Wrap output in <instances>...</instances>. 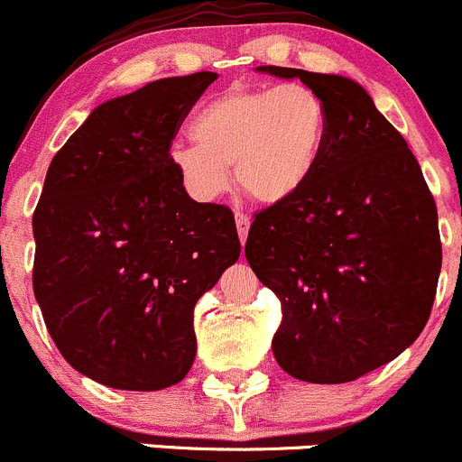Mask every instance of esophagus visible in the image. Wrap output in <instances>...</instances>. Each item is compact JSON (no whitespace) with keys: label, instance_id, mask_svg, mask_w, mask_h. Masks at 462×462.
I'll list each match as a JSON object with an SVG mask.
<instances>
[{"label":"esophagus","instance_id":"obj_1","mask_svg":"<svg viewBox=\"0 0 462 462\" xmlns=\"http://www.w3.org/2000/svg\"><path fill=\"white\" fill-rule=\"evenodd\" d=\"M236 226H237V236H240V242L245 245L246 240V233H249V226H251V220L246 213H236Z\"/></svg>","mask_w":462,"mask_h":462}]
</instances>
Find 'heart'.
Instances as JSON below:
<instances>
[{
	"instance_id": "1",
	"label": "heart",
	"mask_w": 462,
	"mask_h": 462,
	"mask_svg": "<svg viewBox=\"0 0 462 462\" xmlns=\"http://www.w3.org/2000/svg\"><path fill=\"white\" fill-rule=\"evenodd\" d=\"M195 143L171 148V162L193 198H220L237 186L260 204H282L312 180L328 136V109L303 85L231 89L193 118Z\"/></svg>"
}]
</instances>
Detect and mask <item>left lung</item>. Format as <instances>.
Masks as SVG:
<instances>
[{
	"mask_svg": "<svg viewBox=\"0 0 462 462\" xmlns=\"http://www.w3.org/2000/svg\"><path fill=\"white\" fill-rule=\"evenodd\" d=\"M300 78L328 109L312 180L254 216L246 263L281 300L278 366L312 384H344L395 359L424 330L442 264L438 211L404 136L344 76Z\"/></svg>",
	"mask_w": 462,
	"mask_h": 462,
	"instance_id": "left-lung-1",
	"label": "left lung"
}]
</instances>
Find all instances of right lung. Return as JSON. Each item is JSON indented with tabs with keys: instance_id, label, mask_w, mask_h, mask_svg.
<instances>
[{
	"instance_id": "1",
	"label": "right lung",
	"mask_w": 462,
	"mask_h": 462,
	"mask_svg": "<svg viewBox=\"0 0 462 462\" xmlns=\"http://www.w3.org/2000/svg\"><path fill=\"white\" fill-rule=\"evenodd\" d=\"M213 71L107 100L56 152L33 213V291L62 357L121 391H159L195 359V303L240 255L225 204H199L172 139Z\"/></svg>"
}]
</instances>
